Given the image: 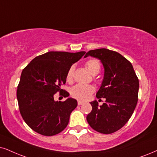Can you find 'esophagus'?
I'll use <instances>...</instances> for the list:
<instances>
[{
    "label": "esophagus",
    "instance_id": "esophagus-1",
    "mask_svg": "<svg viewBox=\"0 0 157 157\" xmlns=\"http://www.w3.org/2000/svg\"><path fill=\"white\" fill-rule=\"evenodd\" d=\"M77 104H78L79 106H80V105H82L83 104V102L82 101H77Z\"/></svg>",
    "mask_w": 157,
    "mask_h": 157
}]
</instances>
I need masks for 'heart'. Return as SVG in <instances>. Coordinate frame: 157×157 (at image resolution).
Here are the masks:
<instances>
[{
  "label": "heart",
  "instance_id": "heart-1",
  "mask_svg": "<svg viewBox=\"0 0 157 157\" xmlns=\"http://www.w3.org/2000/svg\"><path fill=\"white\" fill-rule=\"evenodd\" d=\"M85 67L92 75L98 74L101 69L100 61L96 59H88L85 62ZM74 73V67H71L69 69L67 75V80H71L72 79ZM95 91V88L90 85L77 84L72 87L70 90L71 96L73 98L80 101H86L90 98L91 95Z\"/></svg>",
  "mask_w": 157,
  "mask_h": 157
}]
</instances>
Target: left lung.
<instances>
[{"instance_id":"8db88e82","label":"left lung","mask_w":157,"mask_h":157,"mask_svg":"<svg viewBox=\"0 0 157 157\" xmlns=\"http://www.w3.org/2000/svg\"><path fill=\"white\" fill-rule=\"evenodd\" d=\"M101 61L104 77L97 98H106L102 106L90 102L92 111L87 121L93 130L111 134L122 128L131 117L138 103L139 81L131 63L116 51L106 48L90 50L85 56Z\"/></svg>"}]
</instances>
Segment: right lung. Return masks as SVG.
Instances as JSON below:
<instances>
[{"label":"right lung","mask_w":157,"mask_h":157,"mask_svg":"<svg viewBox=\"0 0 157 157\" xmlns=\"http://www.w3.org/2000/svg\"><path fill=\"white\" fill-rule=\"evenodd\" d=\"M85 51H50L33 59L21 72L17 97L19 112L27 124L37 133L52 136L66 128L69 117L77 106L75 99L55 101L54 94L68 97L61 89L71 66Z\"/></svg>","instance_id":"add662e5"}]
</instances>
